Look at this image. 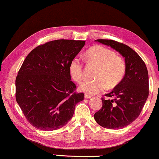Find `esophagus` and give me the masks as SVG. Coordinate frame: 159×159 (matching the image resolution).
<instances>
[{"mask_svg":"<svg viewBox=\"0 0 159 159\" xmlns=\"http://www.w3.org/2000/svg\"><path fill=\"white\" fill-rule=\"evenodd\" d=\"M84 98H91V95H88V94H84Z\"/></svg>","mask_w":159,"mask_h":159,"instance_id":"esophagus-1","label":"esophagus"}]
</instances>
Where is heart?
Returning <instances> with one entry per match:
<instances>
[{
	"label": "heart",
	"mask_w": 159,
	"mask_h": 159,
	"mask_svg": "<svg viewBox=\"0 0 159 159\" xmlns=\"http://www.w3.org/2000/svg\"><path fill=\"white\" fill-rule=\"evenodd\" d=\"M84 58L90 64L96 66L94 80H85L79 90L88 95H95L107 88L114 89L122 82L126 75L127 65L125 59L111 50L102 45H95L87 51ZM71 77L77 82L84 80V67L80 58L75 57L69 63Z\"/></svg>",
	"instance_id": "heart-1"
}]
</instances>
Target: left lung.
<instances>
[{
    "instance_id": "8db88e82",
    "label": "left lung",
    "mask_w": 159,
    "mask_h": 159,
    "mask_svg": "<svg viewBox=\"0 0 159 159\" xmlns=\"http://www.w3.org/2000/svg\"><path fill=\"white\" fill-rule=\"evenodd\" d=\"M98 42L111 46L125 58L127 71L122 82L102 98L103 106L94 114L95 120L107 129H121L140 114L149 95L148 72L145 62L128 45L112 40Z\"/></svg>"
}]
</instances>
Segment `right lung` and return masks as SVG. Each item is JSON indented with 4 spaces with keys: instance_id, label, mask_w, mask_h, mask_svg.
I'll use <instances>...</instances> for the list:
<instances>
[{
    "instance_id": "add662e5",
    "label": "right lung",
    "mask_w": 159,
    "mask_h": 159,
    "mask_svg": "<svg viewBox=\"0 0 159 159\" xmlns=\"http://www.w3.org/2000/svg\"><path fill=\"white\" fill-rule=\"evenodd\" d=\"M85 41L56 40L38 45L28 54L16 78V100L25 118L37 129L52 131L72 118L84 99L71 81L69 63Z\"/></svg>"
}]
</instances>
